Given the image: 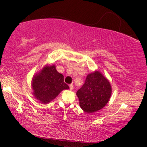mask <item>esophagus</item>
Instances as JSON below:
<instances>
[{
    "mask_svg": "<svg viewBox=\"0 0 147 147\" xmlns=\"http://www.w3.org/2000/svg\"><path fill=\"white\" fill-rule=\"evenodd\" d=\"M69 89L71 90L74 89V85H73V84H70V85H69Z\"/></svg>",
    "mask_w": 147,
    "mask_h": 147,
    "instance_id": "obj_1",
    "label": "esophagus"
}]
</instances>
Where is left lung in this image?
<instances>
[{"instance_id":"8db88e82","label":"left lung","mask_w":147,"mask_h":147,"mask_svg":"<svg viewBox=\"0 0 147 147\" xmlns=\"http://www.w3.org/2000/svg\"><path fill=\"white\" fill-rule=\"evenodd\" d=\"M111 94L110 82L99 71L88 74L85 83L76 93L80 106L87 113H93L103 108L109 102Z\"/></svg>"}]
</instances>
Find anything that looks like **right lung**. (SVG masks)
<instances>
[{"mask_svg":"<svg viewBox=\"0 0 147 147\" xmlns=\"http://www.w3.org/2000/svg\"><path fill=\"white\" fill-rule=\"evenodd\" d=\"M33 94L42 104L53 100L69 86L64 83L63 76L56 70L55 65H45L33 76L31 81Z\"/></svg>","mask_w":147,"mask_h":147,"instance_id":"add662e5","label":"right lung"}]
</instances>
